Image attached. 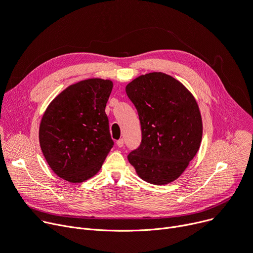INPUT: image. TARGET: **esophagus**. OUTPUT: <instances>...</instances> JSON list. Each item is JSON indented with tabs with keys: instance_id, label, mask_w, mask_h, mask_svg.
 Here are the masks:
<instances>
[{
	"instance_id": "obj_1",
	"label": "esophagus",
	"mask_w": 253,
	"mask_h": 253,
	"mask_svg": "<svg viewBox=\"0 0 253 253\" xmlns=\"http://www.w3.org/2000/svg\"><path fill=\"white\" fill-rule=\"evenodd\" d=\"M117 146L118 147H123L124 146V139H119L117 142H116Z\"/></svg>"
}]
</instances>
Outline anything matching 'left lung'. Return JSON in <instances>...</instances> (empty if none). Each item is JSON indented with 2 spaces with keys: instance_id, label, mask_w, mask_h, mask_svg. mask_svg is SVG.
<instances>
[{
  "instance_id": "obj_1",
  "label": "left lung",
  "mask_w": 253,
  "mask_h": 253,
  "mask_svg": "<svg viewBox=\"0 0 253 253\" xmlns=\"http://www.w3.org/2000/svg\"><path fill=\"white\" fill-rule=\"evenodd\" d=\"M141 125L138 148L128 154L137 174L152 185L175 180L197 154L203 123L194 96L180 82L149 73L126 85Z\"/></svg>"
}]
</instances>
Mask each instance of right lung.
I'll return each mask as SVG.
<instances>
[{
	"mask_svg": "<svg viewBox=\"0 0 253 253\" xmlns=\"http://www.w3.org/2000/svg\"><path fill=\"white\" fill-rule=\"evenodd\" d=\"M112 88L110 80L81 81L62 90L43 114L40 147L59 177L78 183L101 169L114 145L105 112Z\"/></svg>",
	"mask_w": 253,
	"mask_h": 253,
	"instance_id": "add662e5",
	"label": "right lung"
}]
</instances>
